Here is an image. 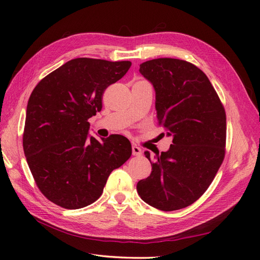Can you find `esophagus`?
<instances>
[{
  "instance_id": "1",
  "label": "esophagus",
  "mask_w": 260,
  "mask_h": 260,
  "mask_svg": "<svg viewBox=\"0 0 260 260\" xmlns=\"http://www.w3.org/2000/svg\"><path fill=\"white\" fill-rule=\"evenodd\" d=\"M132 154L135 156H140L142 155V149H141L139 146L137 145H132Z\"/></svg>"
}]
</instances>
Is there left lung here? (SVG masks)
Listing matches in <instances>:
<instances>
[{"instance_id":"left-lung-1","label":"left lung","mask_w":260,"mask_h":260,"mask_svg":"<svg viewBox=\"0 0 260 260\" xmlns=\"http://www.w3.org/2000/svg\"><path fill=\"white\" fill-rule=\"evenodd\" d=\"M140 73L154 86L157 120L172 144L156 154L151 175L137 190L148 205L178 210L205 193L221 166L225 112L207 76L191 62L157 58L142 62ZM144 154L151 161L149 152Z\"/></svg>"}]
</instances>
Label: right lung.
I'll use <instances>...</instances> for the list:
<instances>
[{"label": "right lung", "instance_id": "right-lung-1", "mask_svg": "<svg viewBox=\"0 0 260 260\" xmlns=\"http://www.w3.org/2000/svg\"><path fill=\"white\" fill-rule=\"evenodd\" d=\"M131 61L80 57L65 62L37 84L29 98L22 145L28 166L46 199L67 209L95 202L111 172L127 161L122 136H89V118L102 109L108 85Z\"/></svg>", "mask_w": 260, "mask_h": 260}]
</instances>
